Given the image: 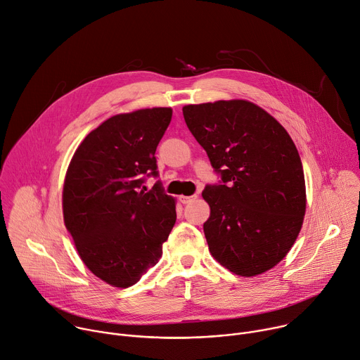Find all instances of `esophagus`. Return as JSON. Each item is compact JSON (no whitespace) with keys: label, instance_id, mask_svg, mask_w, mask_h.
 Segmentation results:
<instances>
[{"label":"esophagus","instance_id":"esophagus-1","mask_svg":"<svg viewBox=\"0 0 360 360\" xmlns=\"http://www.w3.org/2000/svg\"><path fill=\"white\" fill-rule=\"evenodd\" d=\"M195 200H197V195H192V197H185V195H181V197H179V201L182 204H191Z\"/></svg>","mask_w":360,"mask_h":360}]
</instances>
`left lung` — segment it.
I'll list each match as a JSON object with an SVG mask.
<instances>
[{"label": "left lung", "mask_w": 360, "mask_h": 360, "mask_svg": "<svg viewBox=\"0 0 360 360\" xmlns=\"http://www.w3.org/2000/svg\"><path fill=\"white\" fill-rule=\"evenodd\" d=\"M184 117L207 150L222 185H208L204 233L211 255L241 277L277 266L291 250L306 214L299 150L263 108L243 99L186 105Z\"/></svg>", "instance_id": "obj_1"}]
</instances>
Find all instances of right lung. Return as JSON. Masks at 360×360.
I'll use <instances>...</instances> for the list:
<instances>
[{"mask_svg": "<svg viewBox=\"0 0 360 360\" xmlns=\"http://www.w3.org/2000/svg\"><path fill=\"white\" fill-rule=\"evenodd\" d=\"M171 108L109 117L82 141L63 185V218L84 266L102 281L134 285L162 257L176 221V200L156 184L155 152Z\"/></svg>", "mask_w": 360, "mask_h": 360, "instance_id": "obj_1", "label": "right lung"}]
</instances>
